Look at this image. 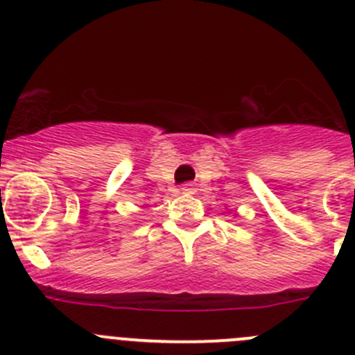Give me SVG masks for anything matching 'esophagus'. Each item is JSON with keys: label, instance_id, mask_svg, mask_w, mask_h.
Returning a JSON list of instances; mask_svg holds the SVG:
<instances>
[{"label": "esophagus", "instance_id": "34e87169", "mask_svg": "<svg viewBox=\"0 0 355 355\" xmlns=\"http://www.w3.org/2000/svg\"><path fill=\"white\" fill-rule=\"evenodd\" d=\"M182 191H184V193H189V194H193L194 193V187H193V184H184L180 187Z\"/></svg>", "mask_w": 355, "mask_h": 355}]
</instances>
